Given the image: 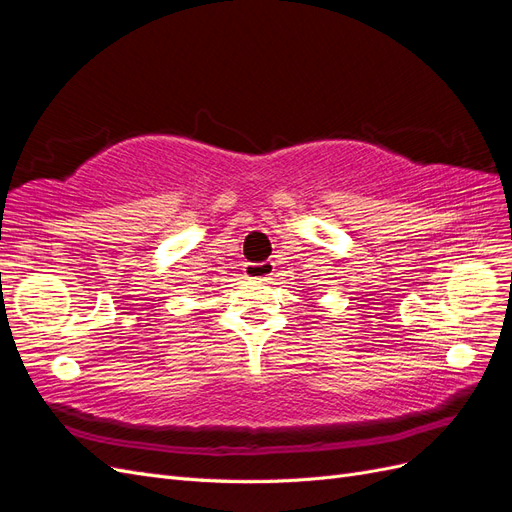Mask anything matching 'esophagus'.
Listing matches in <instances>:
<instances>
[{"instance_id": "esophagus-1", "label": "esophagus", "mask_w": 512, "mask_h": 512, "mask_svg": "<svg viewBox=\"0 0 512 512\" xmlns=\"http://www.w3.org/2000/svg\"><path fill=\"white\" fill-rule=\"evenodd\" d=\"M273 262L265 260V262H245L243 265V273L247 280H260V282H269L273 277Z\"/></svg>"}]
</instances>
